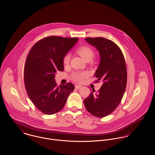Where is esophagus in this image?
<instances>
[{
    "label": "esophagus",
    "mask_w": 155,
    "mask_h": 155,
    "mask_svg": "<svg viewBox=\"0 0 155 155\" xmlns=\"http://www.w3.org/2000/svg\"><path fill=\"white\" fill-rule=\"evenodd\" d=\"M75 88H76V89H81V88H82V87L81 85H75Z\"/></svg>",
    "instance_id": "34e87169"
}]
</instances>
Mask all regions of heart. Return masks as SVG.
<instances>
[{
    "instance_id": "b5f03b06",
    "label": "heart",
    "mask_w": 155,
    "mask_h": 155,
    "mask_svg": "<svg viewBox=\"0 0 155 155\" xmlns=\"http://www.w3.org/2000/svg\"><path fill=\"white\" fill-rule=\"evenodd\" d=\"M77 52L79 54V55L85 61L88 59H92L94 57V51L88 46H81L78 49ZM69 60L70 55L68 54L63 59V63L64 64H68V63L69 62ZM88 73L87 71H76L71 74V79L76 82H81L85 78L88 76Z\"/></svg>"
}]
</instances>
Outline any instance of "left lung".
<instances>
[{
    "label": "left lung",
    "instance_id": "obj_1",
    "mask_svg": "<svg viewBox=\"0 0 155 155\" xmlns=\"http://www.w3.org/2000/svg\"><path fill=\"white\" fill-rule=\"evenodd\" d=\"M85 41L99 52L100 61L94 76L103 85L96 93L92 89L84 103L91 114L103 117L116 109L125 93L127 82L125 61L120 49L110 40L87 38Z\"/></svg>",
    "mask_w": 155,
    "mask_h": 155
}]
</instances>
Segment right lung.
I'll use <instances>...</instances> for the list:
<instances>
[{"instance_id":"add662e5","label":"right lung","mask_w":155,"mask_h":155,"mask_svg":"<svg viewBox=\"0 0 155 155\" xmlns=\"http://www.w3.org/2000/svg\"><path fill=\"white\" fill-rule=\"evenodd\" d=\"M78 40L47 37L35 45L28 54L24 71L25 87L32 103L45 114L61 110L74 91L71 83L57 87L55 77L57 71L64 70L63 59Z\"/></svg>"}]
</instances>
